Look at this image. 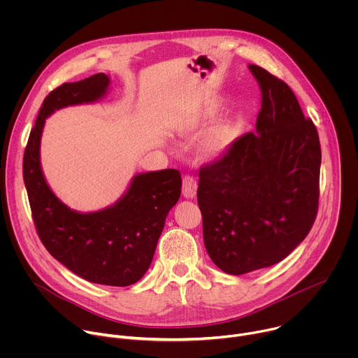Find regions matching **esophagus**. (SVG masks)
<instances>
[{"mask_svg": "<svg viewBox=\"0 0 358 358\" xmlns=\"http://www.w3.org/2000/svg\"><path fill=\"white\" fill-rule=\"evenodd\" d=\"M196 181L192 176H185L182 180V195L185 198H194L196 194Z\"/></svg>", "mask_w": 358, "mask_h": 358, "instance_id": "34e87169", "label": "esophagus"}]
</instances>
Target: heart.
<instances>
[{
    "label": "heart",
    "mask_w": 358,
    "mask_h": 358,
    "mask_svg": "<svg viewBox=\"0 0 358 358\" xmlns=\"http://www.w3.org/2000/svg\"><path fill=\"white\" fill-rule=\"evenodd\" d=\"M214 115V110H207L203 112L199 117L189 120L188 123H184L180 129V133H187L194 130L199 123L208 120L211 116ZM235 140V131L231 126H222L217 130H214L203 143L201 144L199 152L203 159H215L218 156H221L222 152L234 143Z\"/></svg>",
    "instance_id": "obj_1"
}]
</instances>
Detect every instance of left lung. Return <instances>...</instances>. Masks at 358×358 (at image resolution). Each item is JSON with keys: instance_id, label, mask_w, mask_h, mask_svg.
I'll return each instance as SVG.
<instances>
[{"instance_id": "1", "label": "left lung", "mask_w": 358, "mask_h": 358, "mask_svg": "<svg viewBox=\"0 0 358 358\" xmlns=\"http://www.w3.org/2000/svg\"><path fill=\"white\" fill-rule=\"evenodd\" d=\"M248 68L261 89L257 133L201 169L196 189L206 249L235 276L283 261L309 234L322 163L317 130L292 89L258 65Z\"/></svg>"}]
</instances>
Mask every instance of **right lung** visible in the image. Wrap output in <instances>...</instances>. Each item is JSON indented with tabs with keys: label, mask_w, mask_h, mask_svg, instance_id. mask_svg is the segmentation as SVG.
<instances>
[{
	"label": "right lung",
	"mask_w": 358,
	"mask_h": 358,
	"mask_svg": "<svg viewBox=\"0 0 358 358\" xmlns=\"http://www.w3.org/2000/svg\"><path fill=\"white\" fill-rule=\"evenodd\" d=\"M110 83L108 75L96 73L50 92L31 130L22 169L34 222L48 252L85 280L129 286L150 268L166 218L181 195L180 173L173 169L138 173L112 206L80 213L50 189L41 166L45 120L59 109L100 101Z\"/></svg>",
	"instance_id": "obj_1"
}]
</instances>
